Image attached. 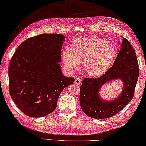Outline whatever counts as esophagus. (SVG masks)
<instances>
[{
  "instance_id": "obj_1",
  "label": "esophagus",
  "mask_w": 146,
  "mask_h": 146,
  "mask_svg": "<svg viewBox=\"0 0 146 146\" xmlns=\"http://www.w3.org/2000/svg\"><path fill=\"white\" fill-rule=\"evenodd\" d=\"M81 82H82V81H81V80L80 78H76L75 79V81H74V83L76 85H80L81 84Z\"/></svg>"
}]
</instances>
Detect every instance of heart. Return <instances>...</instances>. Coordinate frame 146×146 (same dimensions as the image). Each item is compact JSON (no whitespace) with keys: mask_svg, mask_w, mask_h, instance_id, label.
I'll return each mask as SVG.
<instances>
[{"mask_svg":"<svg viewBox=\"0 0 146 146\" xmlns=\"http://www.w3.org/2000/svg\"><path fill=\"white\" fill-rule=\"evenodd\" d=\"M116 48L110 42L96 36L78 37L72 49L66 48L63 54L65 68L73 73L83 63V69L88 76L97 77L106 72L116 56Z\"/></svg>","mask_w":146,"mask_h":146,"instance_id":"heart-1","label":"heart"}]
</instances>
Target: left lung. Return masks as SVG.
I'll return each instance as SVG.
<instances>
[{"label":"left lung","mask_w":146,"mask_h":146,"mask_svg":"<svg viewBox=\"0 0 146 146\" xmlns=\"http://www.w3.org/2000/svg\"><path fill=\"white\" fill-rule=\"evenodd\" d=\"M138 76L139 68L135 51L129 40L123 38L113 66L101 77L83 79L80 94V103L83 113L90 118L97 119L115 115L133 99ZM116 78L123 81V91L113 101L102 100L99 95V89L107 81Z\"/></svg>","instance_id":"left-lung-1"}]
</instances>
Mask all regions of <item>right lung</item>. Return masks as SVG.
<instances>
[{"label": "right lung", "instance_id": "right-lung-1", "mask_svg": "<svg viewBox=\"0 0 146 146\" xmlns=\"http://www.w3.org/2000/svg\"><path fill=\"white\" fill-rule=\"evenodd\" d=\"M64 38L58 33L28 38L12 56L8 67L9 94L26 115L39 118L52 113L62 90L74 82L63 75L59 63Z\"/></svg>", "mask_w": 146, "mask_h": 146}]
</instances>
